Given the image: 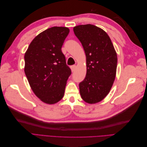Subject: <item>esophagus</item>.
<instances>
[{"label": "esophagus", "instance_id": "esophagus-1", "mask_svg": "<svg viewBox=\"0 0 147 147\" xmlns=\"http://www.w3.org/2000/svg\"><path fill=\"white\" fill-rule=\"evenodd\" d=\"M70 69H71V70H72V72H74V71L75 70V69H76V65H72L70 67Z\"/></svg>", "mask_w": 147, "mask_h": 147}]
</instances>
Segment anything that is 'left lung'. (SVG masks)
<instances>
[{"instance_id": "left-lung-1", "label": "left lung", "mask_w": 147, "mask_h": 147, "mask_svg": "<svg viewBox=\"0 0 147 147\" xmlns=\"http://www.w3.org/2000/svg\"><path fill=\"white\" fill-rule=\"evenodd\" d=\"M74 32L86 55V74L79 84L82 99L96 104L108 95L116 77L117 54L108 34L92 24L79 25Z\"/></svg>"}]
</instances>
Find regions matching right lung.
<instances>
[{"mask_svg": "<svg viewBox=\"0 0 147 147\" xmlns=\"http://www.w3.org/2000/svg\"><path fill=\"white\" fill-rule=\"evenodd\" d=\"M65 27H52L38 34L24 55V72L32 91L41 101L55 104L64 95L71 70L61 48L69 33Z\"/></svg>", "mask_w": 147, "mask_h": 147, "instance_id": "right-lung-1", "label": "right lung"}]
</instances>
